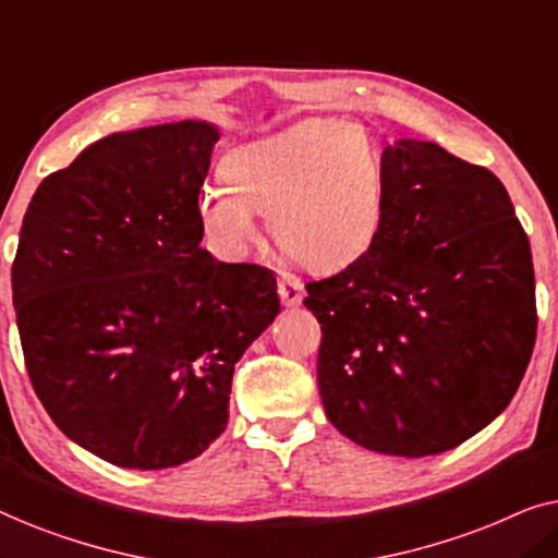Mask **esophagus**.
Segmentation results:
<instances>
[{"label":"esophagus","mask_w":558,"mask_h":558,"mask_svg":"<svg viewBox=\"0 0 558 558\" xmlns=\"http://www.w3.org/2000/svg\"><path fill=\"white\" fill-rule=\"evenodd\" d=\"M279 296L284 302V307H296L304 300V284L302 279H296L294 274L281 271L279 274Z\"/></svg>","instance_id":"34e87169"}]
</instances>
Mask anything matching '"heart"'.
<instances>
[{
  "instance_id": "obj_1",
  "label": "heart",
  "mask_w": 558,
  "mask_h": 558,
  "mask_svg": "<svg viewBox=\"0 0 558 558\" xmlns=\"http://www.w3.org/2000/svg\"><path fill=\"white\" fill-rule=\"evenodd\" d=\"M223 185L203 187L197 220L228 256L262 239L310 269L332 271L365 254L384 223L386 167L368 129L304 119L243 142L220 159Z\"/></svg>"
}]
</instances>
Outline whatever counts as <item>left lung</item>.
I'll return each mask as SVG.
<instances>
[{"instance_id":"8db88e82","label":"left lung","mask_w":558,"mask_h":558,"mask_svg":"<svg viewBox=\"0 0 558 558\" xmlns=\"http://www.w3.org/2000/svg\"><path fill=\"white\" fill-rule=\"evenodd\" d=\"M386 210L348 269L310 281L330 424L380 454L426 457L485 429L536 342L531 243L508 190L434 142L384 149Z\"/></svg>"}]
</instances>
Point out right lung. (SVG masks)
Segmentation results:
<instances>
[{"instance_id":"add662e5","label":"right lung","mask_w":558,"mask_h":558,"mask_svg":"<svg viewBox=\"0 0 558 558\" xmlns=\"http://www.w3.org/2000/svg\"><path fill=\"white\" fill-rule=\"evenodd\" d=\"M208 121L104 136L33 195L12 264L37 399L90 454L165 470L228 424L233 368L279 315L277 277L201 248Z\"/></svg>"}]
</instances>
